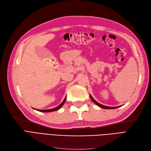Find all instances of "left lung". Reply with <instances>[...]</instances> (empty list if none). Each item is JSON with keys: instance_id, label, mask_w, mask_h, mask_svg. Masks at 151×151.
Instances as JSON below:
<instances>
[{"instance_id": "left-lung-1", "label": "left lung", "mask_w": 151, "mask_h": 151, "mask_svg": "<svg viewBox=\"0 0 151 151\" xmlns=\"http://www.w3.org/2000/svg\"><path fill=\"white\" fill-rule=\"evenodd\" d=\"M90 98H91V100H92V101L96 104H97L98 106H99L100 108H103V109H115V108H118V107H120V106H115V107H109V106H104V105H103V104H99V103H98L97 101H96L94 99V98L91 96V95H90Z\"/></svg>"}]
</instances>
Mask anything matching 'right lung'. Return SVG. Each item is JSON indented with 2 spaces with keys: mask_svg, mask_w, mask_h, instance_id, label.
Listing matches in <instances>:
<instances>
[{
  "mask_svg": "<svg viewBox=\"0 0 151 151\" xmlns=\"http://www.w3.org/2000/svg\"><path fill=\"white\" fill-rule=\"evenodd\" d=\"M65 100H66V97L65 98L64 100H63V102L60 105H58V106L54 108H52V109H36V110H37L38 111H41V112H52V111H57V110H58V109H60L63 106V104H64L65 102Z\"/></svg>",
  "mask_w": 151,
  "mask_h": 151,
  "instance_id": "obj_1",
  "label": "right lung"
}]
</instances>
